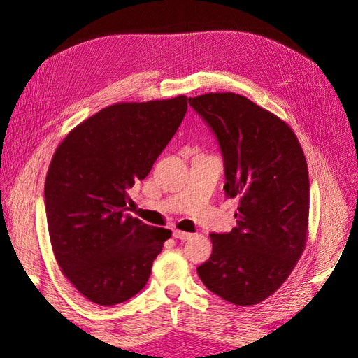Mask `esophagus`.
I'll return each mask as SVG.
<instances>
[{"instance_id": "esophagus-1", "label": "esophagus", "mask_w": 358, "mask_h": 358, "mask_svg": "<svg viewBox=\"0 0 358 358\" xmlns=\"http://www.w3.org/2000/svg\"><path fill=\"white\" fill-rule=\"evenodd\" d=\"M172 235H173V238H177V240H183V241H186V240H191V238H192V234L185 232V231H178V229H173V231H172Z\"/></svg>"}]
</instances>
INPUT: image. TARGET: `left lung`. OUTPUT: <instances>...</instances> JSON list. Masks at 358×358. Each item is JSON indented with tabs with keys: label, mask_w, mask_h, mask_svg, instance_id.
Listing matches in <instances>:
<instances>
[{
	"label": "left lung",
	"mask_w": 358,
	"mask_h": 358,
	"mask_svg": "<svg viewBox=\"0 0 358 358\" xmlns=\"http://www.w3.org/2000/svg\"><path fill=\"white\" fill-rule=\"evenodd\" d=\"M215 134L224 194L240 199L237 227L210 234L212 254L196 268L210 292L237 306L268 299L291 275L306 246L308 163L294 131L246 96L189 98Z\"/></svg>",
	"instance_id": "left-lung-1"
}]
</instances>
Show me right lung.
Wrapping results in <instances>:
<instances>
[{
    "mask_svg": "<svg viewBox=\"0 0 358 358\" xmlns=\"http://www.w3.org/2000/svg\"><path fill=\"white\" fill-rule=\"evenodd\" d=\"M186 110L185 95L112 104L73 127L52 157L44 203L53 255L64 277L96 305L138 294L172 235L126 214V203Z\"/></svg>",
    "mask_w": 358,
    "mask_h": 358,
    "instance_id": "1",
    "label": "right lung"
}]
</instances>
